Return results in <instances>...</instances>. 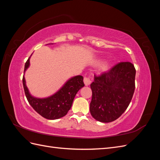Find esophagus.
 <instances>
[{"label": "esophagus", "instance_id": "34e87169", "mask_svg": "<svg viewBox=\"0 0 160 160\" xmlns=\"http://www.w3.org/2000/svg\"><path fill=\"white\" fill-rule=\"evenodd\" d=\"M83 81H84V83H85V86H88L91 84V80H90V78L89 77H85Z\"/></svg>", "mask_w": 160, "mask_h": 160}]
</instances>
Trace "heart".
<instances>
[{
    "mask_svg": "<svg viewBox=\"0 0 160 160\" xmlns=\"http://www.w3.org/2000/svg\"><path fill=\"white\" fill-rule=\"evenodd\" d=\"M101 62V61L99 60L98 61H96L95 63L99 64ZM111 67H112V62L111 61H106L100 65L99 68V71L100 73H105V72H108L111 69Z\"/></svg>",
    "mask_w": 160,
    "mask_h": 160,
    "instance_id": "b5f03b06",
    "label": "heart"
}]
</instances>
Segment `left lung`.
<instances>
[{"label":"left lung","instance_id":"1","mask_svg":"<svg viewBox=\"0 0 160 160\" xmlns=\"http://www.w3.org/2000/svg\"><path fill=\"white\" fill-rule=\"evenodd\" d=\"M135 69L130 62H122L97 77L90 85V113L103 123L113 122L129 106L135 90Z\"/></svg>","mask_w":160,"mask_h":160}]
</instances>
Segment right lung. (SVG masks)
<instances>
[{
  "mask_svg": "<svg viewBox=\"0 0 160 160\" xmlns=\"http://www.w3.org/2000/svg\"><path fill=\"white\" fill-rule=\"evenodd\" d=\"M31 57L26 62L24 73L30 66ZM22 83L26 98L32 108L42 117L51 120L62 118L68 113L77 93L85 85L83 76L77 75L70 78L55 93L45 98H37L31 95L25 76Z\"/></svg>",
  "mask_w": 160,
  "mask_h": 160,
  "instance_id": "right-lung-1",
  "label": "right lung"
}]
</instances>
